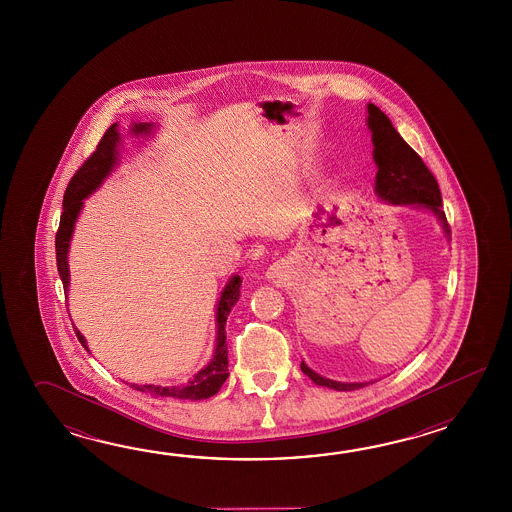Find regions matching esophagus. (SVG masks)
Instances as JSON below:
<instances>
[{"label": "esophagus", "mask_w": 512, "mask_h": 512, "mask_svg": "<svg viewBox=\"0 0 512 512\" xmlns=\"http://www.w3.org/2000/svg\"><path fill=\"white\" fill-rule=\"evenodd\" d=\"M283 276H285V265H283L282 261H276V263H272L271 267L267 269V278H269V280L282 282Z\"/></svg>", "instance_id": "esophagus-1"}]
</instances>
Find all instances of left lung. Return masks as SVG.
I'll return each instance as SVG.
<instances>
[{
    "instance_id": "8db88e82",
    "label": "left lung",
    "mask_w": 512,
    "mask_h": 512,
    "mask_svg": "<svg viewBox=\"0 0 512 512\" xmlns=\"http://www.w3.org/2000/svg\"><path fill=\"white\" fill-rule=\"evenodd\" d=\"M368 128L373 141V159L377 164L375 192L377 196L392 205H415L432 210L441 221L446 236H450V225L446 221L441 199V190L434 174L428 170L423 159L406 144L403 137L393 128L388 119L375 104H368ZM300 368L318 386H326L337 392H351L366 386L368 382H338L320 377L302 362Z\"/></svg>"
}]
</instances>
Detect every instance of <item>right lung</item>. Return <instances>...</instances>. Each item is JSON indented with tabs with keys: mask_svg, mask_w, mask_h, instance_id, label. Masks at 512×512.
<instances>
[{
	"mask_svg": "<svg viewBox=\"0 0 512 512\" xmlns=\"http://www.w3.org/2000/svg\"><path fill=\"white\" fill-rule=\"evenodd\" d=\"M153 124L139 122L133 124L131 131L139 137L152 131ZM120 142L117 124L109 126L104 137L98 142L97 150L87 159L86 163L78 168L77 174L67 185L66 196H64V212L60 216V227L56 232V267L60 280L64 283V291L67 293L69 287V267H67V252H69V241L73 236V229L77 223L78 214L84 207V199L93 194L102 181L108 177L111 168L117 164V144ZM241 278L236 274L230 278L225 285L218 304V338H216V351L214 357L207 366L181 386H159V384H144L137 386L131 384V388L139 392L148 393L152 397H163V399H183V401H201L208 399L219 392L223 382L229 377V351H227V335H225V324L229 318L230 309L240 300ZM75 333L80 344L87 349L86 338L75 327Z\"/></svg>",
	"mask_w": 512,
	"mask_h": 512,
	"instance_id": "1",
	"label": "right lung"
}]
</instances>
